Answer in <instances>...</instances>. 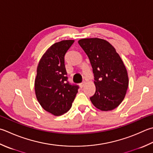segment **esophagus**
I'll use <instances>...</instances> for the list:
<instances>
[{"label":"esophagus","instance_id":"obj_1","mask_svg":"<svg viewBox=\"0 0 153 153\" xmlns=\"http://www.w3.org/2000/svg\"><path fill=\"white\" fill-rule=\"evenodd\" d=\"M85 81H83V82H82L80 84H79L80 88H83V87H84V85H85Z\"/></svg>","mask_w":153,"mask_h":153}]
</instances>
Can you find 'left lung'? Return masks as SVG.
I'll return each instance as SVG.
<instances>
[{"mask_svg": "<svg viewBox=\"0 0 153 153\" xmlns=\"http://www.w3.org/2000/svg\"><path fill=\"white\" fill-rule=\"evenodd\" d=\"M88 56L93 68L95 94L90 97L94 105L101 111H111L123 100L128 85L126 68L115 49L100 38L78 41Z\"/></svg>", "mask_w": 153, "mask_h": 153, "instance_id": "1", "label": "left lung"}]
</instances>
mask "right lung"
Here are the masks:
<instances>
[{"label":"right lung","mask_w":153,"mask_h":153,"mask_svg":"<svg viewBox=\"0 0 153 153\" xmlns=\"http://www.w3.org/2000/svg\"><path fill=\"white\" fill-rule=\"evenodd\" d=\"M74 40L53 44L42 57L37 68L35 93L40 105L53 115L64 114L70 109L79 86L68 82L64 57Z\"/></svg>","instance_id":"right-lung-1"}]
</instances>
